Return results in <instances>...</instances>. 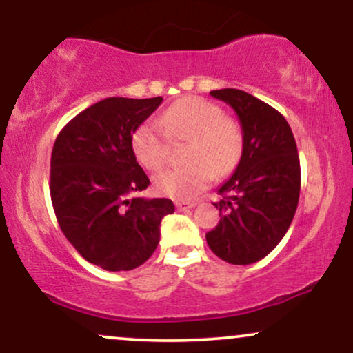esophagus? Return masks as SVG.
<instances>
[{"label": "esophagus", "instance_id": "obj_1", "mask_svg": "<svg viewBox=\"0 0 353 353\" xmlns=\"http://www.w3.org/2000/svg\"><path fill=\"white\" fill-rule=\"evenodd\" d=\"M176 208L177 210H188L196 208V202H184V201H177L176 202Z\"/></svg>", "mask_w": 353, "mask_h": 353}]
</instances>
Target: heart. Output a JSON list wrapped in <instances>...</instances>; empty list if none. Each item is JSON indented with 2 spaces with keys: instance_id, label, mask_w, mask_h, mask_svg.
I'll list each match as a JSON object with an SVG mask.
<instances>
[{
  "instance_id": "heart-1",
  "label": "heart",
  "mask_w": 353,
  "mask_h": 353,
  "mask_svg": "<svg viewBox=\"0 0 353 353\" xmlns=\"http://www.w3.org/2000/svg\"><path fill=\"white\" fill-rule=\"evenodd\" d=\"M161 121L171 139L189 141L185 151L189 164L157 174L154 177L157 192L177 201L192 199L208 188L214 174L228 176L237 168L244 152V134L237 121L224 116L217 104L202 98L179 99L165 109ZM165 135L151 121L141 124L132 134V152L149 171H159L168 163L171 145Z\"/></svg>"
}]
</instances>
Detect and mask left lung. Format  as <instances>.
<instances>
[{
  "mask_svg": "<svg viewBox=\"0 0 353 353\" xmlns=\"http://www.w3.org/2000/svg\"><path fill=\"white\" fill-rule=\"evenodd\" d=\"M210 96L236 111L244 152L214 204L221 221L205 241L214 254L234 265H249L272 252L290 228L301 194V163L292 129L281 112L241 89Z\"/></svg>",
  "mask_w": 353,
  "mask_h": 353,
  "instance_id": "1",
  "label": "left lung"
}]
</instances>
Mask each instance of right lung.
<instances>
[{
	"instance_id": "add662e5",
	"label": "right lung",
	"mask_w": 353,
	"mask_h": 353,
	"mask_svg": "<svg viewBox=\"0 0 353 353\" xmlns=\"http://www.w3.org/2000/svg\"><path fill=\"white\" fill-rule=\"evenodd\" d=\"M163 98H106L63 128L51 154V201L63 234L91 264L132 270L154 254L171 199H144L149 177L132 134Z\"/></svg>"
}]
</instances>
